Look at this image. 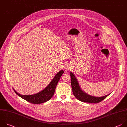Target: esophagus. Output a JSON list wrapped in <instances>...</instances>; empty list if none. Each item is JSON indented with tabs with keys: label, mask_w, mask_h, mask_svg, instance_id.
I'll return each instance as SVG.
<instances>
[{
	"label": "esophagus",
	"mask_w": 127,
	"mask_h": 127,
	"mask_svg": "<svg viewBox=\"0 0 127 127\" xmlns=\"http://www.w3.org/2000/svg\"><path fill=\"white\" fill-rule=\"evenodd\" d=\"M69 69H70V68H69V67L68 65H66V66H65V67H64V69H65V70H66V71H67V70H69Z\"/></svg>",
	"instance_id": "obj_1"
}]
</instances>
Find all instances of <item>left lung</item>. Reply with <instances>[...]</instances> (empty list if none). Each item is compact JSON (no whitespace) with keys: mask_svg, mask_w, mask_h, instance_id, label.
<instances>
[{"mask_svg":"<svg viewBox=\"0 0 127 127\" xmlns=\"http://www.w3.org/2000/svg\"><path fill=\"white\" fill-rule=\"evenodd\" d=\"M70 75L71 79L72 91L74 96L78 100L83 102L96 104L101 102L110 95L109 94L101 97H97L88 95L82 90L79 85V82L74 74L72 72H70Z\"/></svg>","mask_w":127,"mask_h":127,"instance_id":"8db88e82","label":"left lung"}]
</instances>
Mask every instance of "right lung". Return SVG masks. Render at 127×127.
Wrapping results in <instances>:
<instances>
[{"label": "right lung", "instance_id": "right-lung-1", "mask_svg": "<svg viewBox=\"0 0 127 127\" xmlns=\"http://www.w3.org/2000/svg\"><path fill=\"white\" fill-rule=\"evenodd\" d=\"M63 73L64 71L63 70H60L56 74L51 82L45 89L35 94L31 95H23L20 94L13 88V89L18 96L29 103L34 104L43 103L49 100L53 97L57 84Z\"/></svg>", "mask_w": 127, "mask_h": 127}]
</instances>
